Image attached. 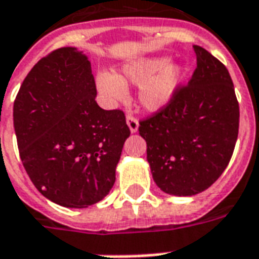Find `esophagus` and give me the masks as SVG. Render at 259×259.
I'll use <instances>...</instances> for the list:
<instances>
[{"label":"esophagus","mask_w":259,"mask_h":259,"mask_svg":"<svg viewBox=\"0 0 259 259\" xmlns=\"http://www.w3.org/2000/svg\"><path fill=\"white\" fill-rule=\"evenodd\" d=\"M126 122H127V126H129V129L132 133H136V132L139 130V120L136 119L133 115H127Z\"/></svg>","instance_id":"obj_1"}]
</instances>
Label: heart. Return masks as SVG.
Listing matches in <instances>:
<instances>
[{
    "instance_id": "b5f03b06",
    "label": "heart",
    "mask_w": 259,
    "mask_h": 259,
    "mask_svg": "<svg viewBox=\"0 0 259 259\" xmlns=\"http://www.w3.org/2000/svg\"><path fill=\"white\" fill-rule=\"evenodd\" d=\"M166 56L141 57L130 60L115 74L101 72L96 76V85L110 103L124 99L126 85H140L139 101L145 110L166 108L183 83L187 68L181 63H168Z\"/></svg>"
}]
</instances>
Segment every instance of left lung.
<instances>
[{"label":"left lung","instance_id":"1","mask_svg":"<svg viewBox=\"0 0 259 259\" xmlns=\"http://www.w3.org/2000/svg\"><path fill=\"white\" fill-rule=\"evenodd\" d=\"M196 70L171 103L140 122L155 184L174 196L211 187L232 158L239 133V103L227 67L193 45Z\"/></svg>","mask_w":259,"mask_h":259}]
</instances>
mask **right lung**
<instances>
[{"label": "right lung", "mask_w": 259, "mask_h": 259, "mask_svg": "<svg viewBox=\"0 0 259 259\" xmlns=\"http://www.w3.org/2000/svg\"><path fill=\"white\" fill-rule=\"evenodd\" d=\"M91 61L76 48L42 57L13 103V126L23 166L35 188L63 207L100 202L130 130L120 110L96 103Z\"/></svg>", "instance_id": "add662e5"}]
</instances>
